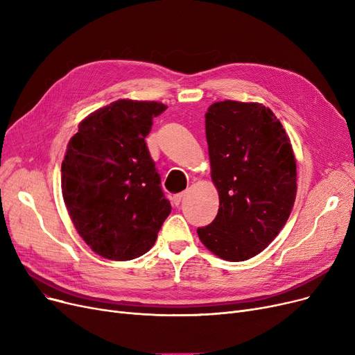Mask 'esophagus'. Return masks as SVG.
<instances>
[{
    "instance_id": "1",
    "label": "esophagus",
    "mask_w": 355,
    "mask_h": 355,
    "mask_svg": "<svg viewBox=\"0 0 355 355\" xmlns=\"http://www.w3.org/2000/svg\"><path fill=\"white\" fill-rule=\"evenodd\" d=\"M182 197H184V194L182 193H180V194H175L174 197H173V204L175 207H178L180 204H181V200H182Z\"/></svg>"
}]
</instances>
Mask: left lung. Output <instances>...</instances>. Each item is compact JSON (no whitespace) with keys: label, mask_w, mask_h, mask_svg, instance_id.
<instances>
[{"label":"left lung","mask_w":355,"mask_h":355,"mask_svg":"<svg viewBox=\"0 0 355 355\" xmlns=\"http://www.w3.org/2000/svg\"><path fill=\"white\" fill-rule=\"evenodd\" d=\"M206 137L220 207L197 233L216 256L243 262L266 249L289 218L296 196L292 146L282 123L260 103H213Z\"/></svg>","instance_id":"left-lung-1"}]
</instances>
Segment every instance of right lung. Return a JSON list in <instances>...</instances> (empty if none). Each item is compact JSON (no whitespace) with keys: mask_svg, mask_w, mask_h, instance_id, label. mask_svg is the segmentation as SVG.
<instances>
[{"mask_svg":"<svg viewBox=\"0 0 355 355\" xmlns=\"http://www.w3.org/2000/svg\"><path fill=\"white\" fill-rule=\"evenodd\" d=\"M165 109L158 102L116 101L89 115L67 145L63 200L74 227L102 257L142 256L171 213L145 142Z\"/></svg>","mask_w":355,"mask_h":355,"instance_id":"obj_1","label":"right lung"}]
</instances>
